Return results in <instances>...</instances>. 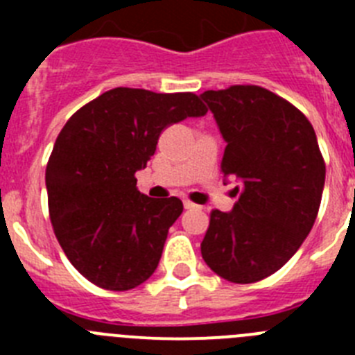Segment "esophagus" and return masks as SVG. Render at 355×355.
Wrapping results in <instances>:
<instances>
[{
	"label": "esophagus",
	"instance_id": "esophagus-1",
	"mask_svg": "<svg viewBox=\"0 0 355 355\" xmlns=\"http://www.w3.org/2000/svg\"><path fill=\"white\" fill-rule=\"evenodd\" d=\"M183 206H184V208H187V209H193V208H197V205H193L192 200H188V199H184V200H183Z\"/></svg>",
	"mask_w": 355,
	"mask_h": 355
}]
</instances>
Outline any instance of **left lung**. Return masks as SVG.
<instances>
[{
    "label": "left lung",
    "instance_id": "8db88e82",
    "mask_svg": "<svg viewBox=\"0 0 355 355\" xmlns=\"http://www.w3.org/2000/svg\"><path fill=\"white\" fill-rule=\"evenodd\" d=\"M225 140L222 172L240 187L231 211L213 209L200 243L206 265L231 283L277 272L311 231L325 183L315 130L293 105L256 85L200 94Z\"/></svg>",
    "mask_w": 355,
    "mask_h": 355
}]
</instances>
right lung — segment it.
<instances>
[{"mask_svg": "<svg viewBox=\"0 0 355 355\" xmlns=\"http://www.w3.org/2000/svg\"><path fill=\"white\" fill-rule=\"evenodd\" d=\"M206 112L192 92L119 87L62 128L46 167L49 218L69 261L90 283L126 291L156 270L183 202L140 193L135 172L146 168L165 128Z\"/></svg>", "mask_w": 355, "mask_h": 355, "instance_id": "1", "label": "right lung"}]
</instances>
